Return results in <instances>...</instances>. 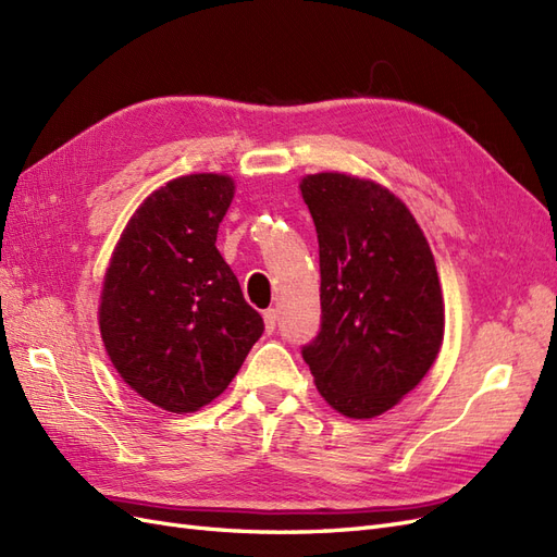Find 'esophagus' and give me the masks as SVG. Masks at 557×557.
Segmentation results:
<instances>
[{"instance_id":"esophagus-1","label":"esophagus","mask_w":557,"mask_h":557,"mask_svg":"<svg viewBox=\"0 0 557 557\" xmlns=\"http://www.w3.org/2000/svg\"><path fill=\"white\" fill-rule=\"evenodd\" d=\"M276 320H278V311L276 309H267L264 311V327H267V332H274L276 330Z\"/></svg>"}]
</instances>
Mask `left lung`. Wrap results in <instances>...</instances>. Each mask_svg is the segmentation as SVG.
<instances>
[{
  "instance_id": "1",
  "label": "left lung",
  "mask_w": 557,
  "mask_h": 557,
  "mask_svg": "<svg viewBox=\"0 0 557 557\" xmlns=\"http://www.w3.org/2000/svg\"><path fill=\"white\" fill-rule=\"evenodd\" d=\"M320 256L323 323L305 346L334 411L376 418L425 379L444 342L434 256L409 207L381 183L342 172L299 181Z\"/></svg>"
}]
</instances>
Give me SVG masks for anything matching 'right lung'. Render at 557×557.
I'll list each match as a JSON object with an SVG mask.
<instances>
[{"label": "right lung", "mask_w": 557, "mask_h": 557, "mask_svg": "<svg viewBox=\"0 0 557 557\" xmlns=\"http://www.w3.org/2000/svg\"><path fill=\"white\" fill-rule=\"evenodd\" d=\"M232 199L227 174L166 181L132 213L111 252L97 311L107 356L162 411L207 407L264 332L215 248Z\"/></svg>", "instance_id": "right-lung-1"}]
</instances>
